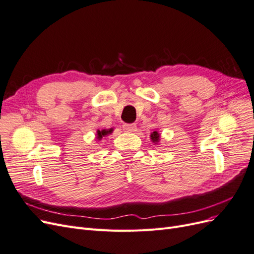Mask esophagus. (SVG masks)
Masks as SVG:
<instances>
[{"label": "esophagus", "instance_id": "obj_1", "mask_svg": "<svg viewBox=\"0 0 254 254\" xmlns=\"http://www.w3.org/2000/svg\"><path fill=\"white\" fill-rule=\"evenodd\" d=\"M123 130L126 132H133L136 130V125L135 124H125L123 126Z\"/></svg>", "mask_w": 254, "mask_h": 254}]
</instances>
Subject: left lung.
<instances>
[{
    "label": "left lung",
    "mask_w": 254,
    "mask_h": 254,
    "mask_svg": "<svg viewBox=\"0 0 254 254\" xmlns=\"http://www.w3.org/2000/svg\"><path fill=\"white\" fill-rule=\"evenodd\" d=\"M161 139V134L159 133L158 130H155V131L150 133V140L155 145H159Z\"/></svg>",
    "instance_id": "obj_1"
}]
</instances>
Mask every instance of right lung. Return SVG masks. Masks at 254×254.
<instances>
[{
    "mask_svg": "<svg viewBox=\"0 0 254 254\" xmlns=\"http://www.w3.org/2000/svg\"><path fill=\"white\" fill-rule=\"evenodd\" d=\"M113 131V128L110 129H102V130H97L96 131V140L101 141L104 136H107L108 134H111Z\"/></svg>",
    "mask_w": 254,
    "mask_h": 254,
    "instance_id": "1",
    "label": "right lung"
}]
</instances>
